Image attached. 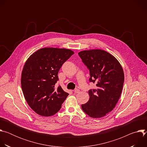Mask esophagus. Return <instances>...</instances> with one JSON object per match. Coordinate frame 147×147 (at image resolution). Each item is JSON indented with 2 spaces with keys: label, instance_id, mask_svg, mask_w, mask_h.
Instances as JSON below:
<instances>
[{
  "label": "esophagus",
  "instance_id": "34e87169",
  "mask_svg": "<svg viewBox=\"0 0 147 147\" xmlns=\"http://www.w3.org/2000/svg\"><path fill=\"white\" fill-rule=\"evenodd\" d=\"M74 93L77 94V93H78V92H80V90H79L78 89H75V90H74Z\"/></svg>",
  "mask_w": 147,
  "mask_h": 147
}]
</instances>
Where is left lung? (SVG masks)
<instances>
[{
  "label": "left lung",
  "instance_id": "left-lung-1",
  "mask_svg": "<svg viewBox=\"0 0 147 147\" xmlns=\"http://www.w3.org/2000/svg\"><path fill=\"white\" fill-rule=\"evenodd\" d=\"M78 55L90 70V81L97 87L88 91L90 99L81 108L91 117H103L120 98L124 80L123 68L116 57L103 50L82 51Z\"/></svg>",
  "mask_w": 147,
  "mask_h": 147
}]
</instances>
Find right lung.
Listing matches in <instances>:
<instances>
[{
	"label": "right lung",
	"mask_w": 147,
	"mask_h": 147,
	"mask_svg": "<svg viewBox=\"0 0 147 147\" xmlns=\"http://www.w3.org/2000/svg\"><path fill=\"white\" fill-rule=\"evenodd\" d=\"M74 53L69 49L44 48L26 61L21 84L27 103L37 114L51 116L60 109L69 94L60 86L55 87L57 74L63 64Z\"/></svg>",
	"instance_id": "add662e5"
}]
</instances>
